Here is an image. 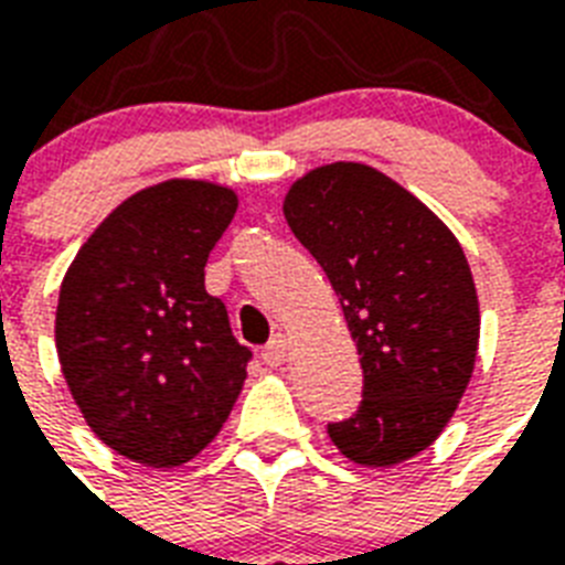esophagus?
I'll return each instance as SVG.
<instances>
[{
	"instance_id": "34e87169",
	"label": "esophagus",
	"mask_w": 565,
	"mask_h": 565,
	"mask_svg": "<svg viewBox=\"0 0 565 565\" xmlns=\"http://www.w3.org/2000/svg\"><path fill=\"white\" fill-rule=\"evenodd\" d=\"M260 358H264L266 366H281V363L287 361V340H284L281 334L273 337V340L260 349Z\"/></svg>"
}]
</instances>
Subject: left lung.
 <instances>
[{"mask_svg": "<svg viewBox=\"0 0 565 565\" xmlns=\"http://www.w3.org/2000/svg\"><path fill=\"white\" fill-rule=\"evenodd\" d=\"M284 216L326 269L361 354L363 402L328 437L361 466L411 460L455 416L475 370L481 313L463 248L366 163L308 172Z\"/></svg>", "mask_w": 565, "mask_h": 565, "instance_id": "8db88e82", "label": "left lung"}]
</instances>
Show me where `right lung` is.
I'll return each mask as SVG.
<instances>
[{"mask_svg":"<svg viewBox=\"0 0 565 565\" xmlns=\"http://www.w3.org/2000/svg\"><path fill=\"white\" fill-rule=\"evenodd\" d=\"M234 190L172 179L119 204L66 269L57 361L93 434L135 463L193 460L228 419L252 352L204 290Z\"/></svg>","mask_w":565,"mask_h":565,"instance_id":"right-lung-1","label":"right lung"}]
</instances>
